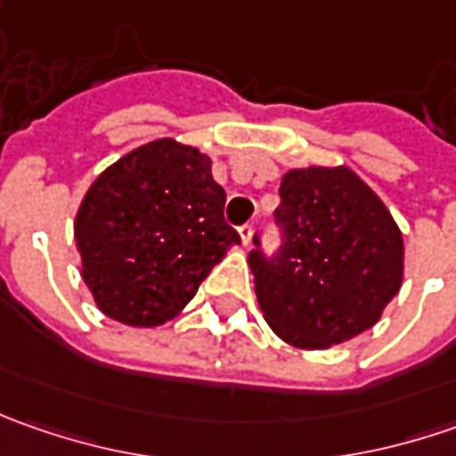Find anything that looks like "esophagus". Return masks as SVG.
<instances>
[{
    "mask_svg": "<svg viewBox=\"0 0 456 456\" xmlns=\"http://www.w3.org/2000/svg\"><path fill=\"white\" fill-rule=\"evenodd\" d=\"M238 236H240V243H243V246H248L251 238H254V225H248V223L240 225V228H238Z\"/></svg>",
    "mask_w": 456,
    "mask_h": 456,
    "instance_id": "34e87169",
    "label": "esophagus"
}]
</instances>
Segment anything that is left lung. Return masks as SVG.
<instances>
[{
	"label": "left lung",
	"mask_w": 456,
	"mask_h": 456,
	"mask_svg": "<svg viewBox=\"0 0 456 456\" xmlns=\"http://www.w3.org/2000/svg\"><path fill=\"white\" fill-rule=\"evenodd\" d=\"M279 198L281 251L272 261L248 256L264 320L299 350L358 338L403 281V236L391 210L345 165L289 169Z\"/></svg>",
	"instance_id": "left-lung-1"
}]
</instances>
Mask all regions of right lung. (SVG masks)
Instances as JSON below:
<instances>
[{
  "mask_svg": "<svg viewBox=\"0 0 456 456\" xmlns=\"http://www.w3.org/2000/svg\"><path fill=\"white\" fill-rule=\"evenodd\" d=\"M213 162L177 139H154L98 175L73 233L96 306L129 327L175 320L225 251L240 243L223 220Z\"/></svg>",
  "mask_w": 456,
  "mask_h": 456,
  "instance_id": "right-lung-1",
  "label": "right lung"
}]
</instances>
